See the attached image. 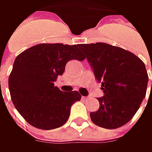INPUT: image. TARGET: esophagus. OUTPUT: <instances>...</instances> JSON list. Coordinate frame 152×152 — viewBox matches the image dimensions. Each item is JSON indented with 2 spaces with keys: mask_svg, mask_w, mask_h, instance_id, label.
Wrapping results in <instances>:
<instances>
[{
  "mask_svg": "<svg viewBox=\"0 0 152 152\" xmlns=\"http://www.w3.org/2000/svg\"><path fill=\"white\" fill-rule=\"evenodd\" d=\"M82 98H83V99H85V100H87V99H89V98H90V96H82Z\"/></svg>",
  "mask_w": 152,
  "mask_h": 152,
  "instance_id": "1",
  "label": "esophagus"
}]
</instances>
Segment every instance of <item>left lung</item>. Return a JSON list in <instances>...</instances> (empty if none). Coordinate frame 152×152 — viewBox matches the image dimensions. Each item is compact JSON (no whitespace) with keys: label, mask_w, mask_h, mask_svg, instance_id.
Wrapping results in <instances>:
<instances>
[{"label":"left lung","mask_w":152,"mask_h":152,"mask_svg":"<svg viewBox=\"0 0 152 152\" xmlns=\"http://www.w3.org/2000/svg\"><path fill=\"white\" fill-rule=\"evenodd\" d=\"M79 47L105 94L97 98L100 107L91 113V121L108 129L124 126L133 118L145 96L148 74L145 63L130 51L106 43L80 44Z\"/></svg>","instance_id":"1"}]
</instances>
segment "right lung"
Instances as JSON below:
<instances>
[{
  "label": "right lung",
  "instance_id": "obj_1",
  "mask_svg": "<svg viewBox=\"0 0 152 152\" xmlns=\"http://www.w3.org/2000/svg\"><path fill=\"white\" fill-rule=\"evenodd\" d=\"M73 59H85L79 45L39 44L16 57L9 91L14 107L30 125L49 130L67 121L71 106L81 96L76 91L62 92L54 82Z\"/></svg>",
  "mask_w": 152,
  "mask_h": 152
}]
</instances>
